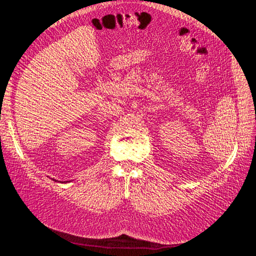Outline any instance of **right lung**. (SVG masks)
<instances>
[{"instance_id": "obj_1", "label": "right lung", "mask_w": 256, "mask_h": 256, "mask_svg": "<svg viewBox=\"0 0 256 256\" xmlns=\"http://www.w3.org/2000/svg\"><path fill=\"white\" fill-rule=\"evenodd\" d=\"M53 180H56V182H70V180H54V178H52Z\"/></svg>"}]
</instances>
